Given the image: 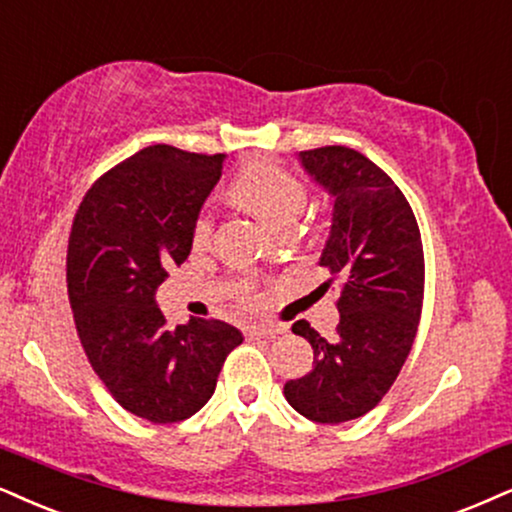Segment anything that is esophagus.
I'll return each instance as SVG.
<instances>
[{"instance_id": "34e87169", "label": "esophagus", "mask_w": 512, "mask_h": 512, "mask_svg": "<svg viewBox=\"0 0 512 512\" xmlns=\"http://www.w3.org/2000/svg\"><path fill=\"white\" fill-rule=\"evenodd\" d=\"M285 332V327L280 325H254L246 330V337H275V334H282Z\"/></svg>"}]
</instances>
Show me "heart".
Segmentation results:
<instances>
[{
	"label": "heart",
	"instance_id": "obj_1",
	"mask_svg": "<svg viewBox=\"0 0 512 512\" xmlns=\"http://www.w3.org/2000/svg\"><path fill=\"white\" fill-rule=\"evenodd\" d=\"M230 194L239 206H244L251 216H256L273 232L292 230L296 218L306 206V189L301 185V180L289 170L266 161L246 166L232 182ZM211 230V216L199 213L192 227V242L197 249L208 244ZM237 294L246 299L249 287L242 285L237 289Z\"/></svg>",
	"mask_w": 512,
	"mask_h": 512
}]
</instances>
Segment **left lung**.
I'll use <instances>...</instances> for the list:
<instances>
[{
	"label": "left lung",
	"mask_w": 512,
	"mask_h": 512,
	"mask_svg": "<svg viewBox=\"0 0 512 512\" xmlns=\"http://www.w3.org/2000/svg\"><path fill=\"white\" fill-rule=\"evenodd\" d=\"M299 161L334 199L320 266L342 294L337 337L306 320L292 325L315 365L285 384V399L304 418L337 425L375 408L399 377L420 323L425 256L413 208L382 168L349 147L299 151Z\"/></svg>",
	"instance_id": "8db88e82"
}]
</instances>
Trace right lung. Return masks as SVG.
<instances>
[{
  "label": "right lung",
  "mask_w": 512,
  "mask_h": 512,
  "mask_svg": "<svg viewBox=\"0 0 512 512\" xmlns=\"http://www.w3.org/2000/svg\"><path fill=\"white\" fill-rule=\"evenodd\" d=\"M225 154L154 144L87 189L68 237L75 330L94 372L137 418L168 425L204 408L242 332L192 318L168 330L156 289L192 251V227Z\"/></svg>",
  "instance_id": "obj_1"
}]
</instances>
